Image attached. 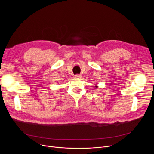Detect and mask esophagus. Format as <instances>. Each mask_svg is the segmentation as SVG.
I'll use <instances>...</instances> for the list:
<instances>
[{
    "instance_id": "1",
    "label": "esophagus",
    "mask_w": 154,
    "mask_h": 154,
    "mask_svg": "<svg viewBox=\"0 0 154 154\" xmlns=\"http://www.w3.org/2000/svg\"><path fill=\"white\" fill-rule=\"evenodd\" d=\"M81 77H82L81 75H80V74H76L75 75V78H76V79H80Z\"/></svg>"
}]
</instances>
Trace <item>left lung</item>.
<instances>
[{
    "label": "left lung",
    "instance_id": "left-lung-1",
    "mask_svg": "<svg viewBox=\"0 0 154 154\" xmlns=\"http://www.w3.org/2000/svg\"><path fill=\"white\" fill-rule=\"evenodd\" d=\"M95 87H96V88H97V86H95Z\"/></svg>",
    "mask_w": 154,
    "mask_h": 154
}]
</instances>
